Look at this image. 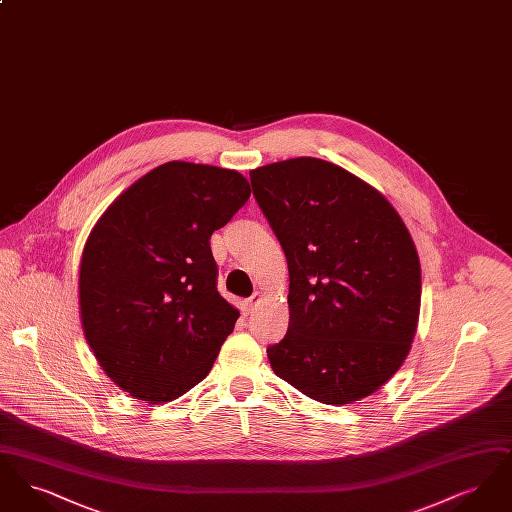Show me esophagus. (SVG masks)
Instances as JSON below:
<instances>
[{"label":"esophagus","mask_w":512,"mask_h":512,"mask_svg":"<svg viewBox=\"0 0 512 512\" xmlns=\"http://www.w3.org/2000/svg\"><path fill=\"white\" fill-rule=\"evenodd\" d=\"M259 299H261V295L259 293H253L251 297H247L242 301V311H244V315H249L251 311H253V307L259 303Z\"/></svg>","instance_id":"1"}]
</instances>
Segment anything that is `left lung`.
I'll return each instance as SVG.
<instances>
[{"label": "left lung", "instance_id": "left-lung-1", "mask_svg": "<svg viewBox=\"0 0 512 512\" xmlns=\"http://www.w3.org/2000/svg\"><path fill=\"white\" fill-rule=\"evenodd\" d=\"M290 270V326L270 366L303 395L347 405L403 365L420 311V263L390 201L351 172L297 157L249 172Z\"/></svg>", "mask_w": 512, "mask_h": 512}]
</instances>
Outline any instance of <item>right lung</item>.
<instances>
[{
  "instance_id": "1",
  "label": "right lung",
  "mask_w": 512,
  "mask_h": 512,
  "mask_svg": "<svg viewBox=\"0 0 512 512\" xmlns=\"http://www.w3.org/2000/svg\"><path fill=\"white\" fill-rule=\"evenodd\" d=\"M240 172L165 163L119 195L80 263V315L105 374L163 403L199 384L240 317L217 290L211 234L249 199Z\"/></svg>"
}]
</instances>
